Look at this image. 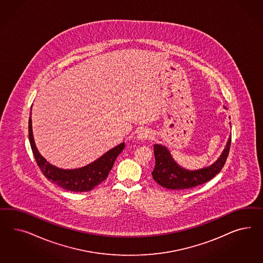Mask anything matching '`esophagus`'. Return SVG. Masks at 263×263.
Masks as SVG:
<instances>
[{
    "mask_svg": "<svg viewBox=\"0 0 263 263\" xmlns=\"http://www.w3.org/2000/svg\"><path fill=\"white\" fill-rule=\"evenodd\" d=\"M150 137V132L147 130V129H145V128H142V129H140L139 131H138V133H137V139L138 140H146L147 138H149Z\"/></svg>",
    "mask_w": 263,
    "mask_h": 263,
    "instance_id": "obj_1",
    "label": "esophagus"
}]
</instances>
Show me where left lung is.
<instances>
[{
	"mask_svg": "<svg viewBox=\"0 0 263 263\" xmlns=\"http://www.w3.org/2000/svg\"><path fill=\"white\" fill-rule=\"evenodd\" d=\"M224 108L227 109L225 106ZM231 139L232 135L229 137L227 144L220 156L213 164L195 171L186 170L178 164L166 146L158 143L154 144L156 163L155 168L152 171L153 179L159 185L170 190H185L206 183L218 174L226 163L231 146Z\"/></svg>",
	"mask_w": 263,
	"mask_h": 263,
	"instance_id": "1",
	"label": "left lung"
}]
</instances>
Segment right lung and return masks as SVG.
<instances>
[{
    "mask_svg": "<svg viewBox=\"0 0 263 263\" xmlns=\"http://www.w3.org/2000/svg\"><path fill=\"white\" fill-rule=\"evenodd\" d=\"M29 139L36 163L45 177L60 187L74 192H89L103 182L113 167L116 158L125 146V143L121 142L85 166L74 170H64L49 163L39 153L33 139L31 112L29 120Z\"/></svg>",
    "mask_w": 263,
    "mask_h": 263,
    "instance_id": "add662e5",
    "label": "right lung"
}]
</instances>
